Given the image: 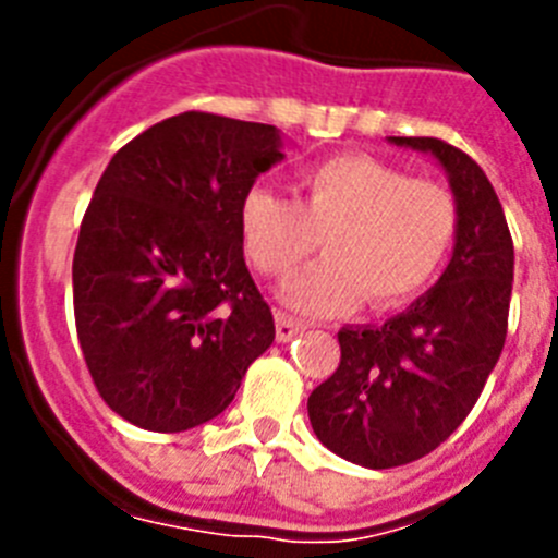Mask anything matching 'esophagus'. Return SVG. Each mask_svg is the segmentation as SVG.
<instances>
[{"label":"esophagus","instance_id":"obj_1","mask_svg":"<svg viewBox=\"0 0 558 558\" xmlns=\"http://www.w3.org/2000/svg\"><path fill=\"white\" fill-rule=\"evenodd\" d=\"M302 329H304V324H302V322H295L293 315L276 313V338H279V340L295 338V335L302 332Z\"/></svg>","mask_w":558,"mask_h":558}]
</instances>
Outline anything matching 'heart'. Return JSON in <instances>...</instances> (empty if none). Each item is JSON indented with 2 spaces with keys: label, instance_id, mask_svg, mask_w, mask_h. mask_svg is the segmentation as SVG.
I'll list each match as a JSON object with an SVG mask.
<instances>
[{
  "label": "heart",
  "instance_id": "obj_1",
  "mask_svg": "<svg viewBox=\"0 0 558 558\" xmlns=\"http://www.w3.org/2000/svg\"><path fill=\"white\" fill-rule=\"evenodd\" d=\"M461 211L445 184L363 153H343L299 175V198L251 186L240 201L245 256L268 279L302 268L324 240L327 259L284 288L310 315L399 307L425 293L458 240Z\"/></svg>",
  "mask_w": 558,
  "mask_h": 558
}]
</instances>
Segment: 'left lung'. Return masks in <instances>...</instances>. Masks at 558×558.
Returning <instances> with one entry per match:
<instances>
[{
  "instance_id": "8db88e82",
  "label": "left lung",
  "mask_w": 558,
  "mask_h": 558,
  "mask_svg": "<svg viewBox=\"0 0 558 558\" xmlns=\"http://www.w3.org/2000/svg\"><path fill=\"white\" fill-rule=\"evenodd\" d=\"M436 156L461 226L436 288L379 327H343L340 363L307 399L327 450L368 470L418 461L470 416L509 329L514 243L486 172L433 136H391Z\"/></svg>"
}]
</instances>
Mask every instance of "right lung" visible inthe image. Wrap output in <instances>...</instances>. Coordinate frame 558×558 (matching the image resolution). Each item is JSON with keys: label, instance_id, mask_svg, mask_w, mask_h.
I'll return each mask as SVG.
<instances>
[{"label": "right lung", "instance_id": "right-lung-1", "mask_svg": "<svg viewBox=\"0 0 558 558\" xmlns=\"http://www.w3.org/2000/svg\"><path fill=\"white\" fill-rule=\"evenodd\" d=\"M279 159L274 125L184 111L108 161L77 234L72 293L88 374L131 425H204L274 343L245 268L240 201Z\"/></svg>", "mask_w": 558, "mask_h": 558}]
</instances>
